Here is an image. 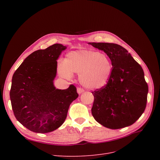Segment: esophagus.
<instances>
[{
    "mask_svg": "<svg viewBox=\"0 0 160 160\" xmlns=\"http://www.w3.org/2000/svg\"><path fill=\"white\" fill-rule=\"evenodd\" d=\"M84 91V90H83V89H82V88H77V93L80 95V94H81V93H82Z\"/></svg>",
    "mask_w": 160,
    "mask_h": 160,
    "instance_id": "obj_1",
    "label": "esophagus"
}]
</instances>
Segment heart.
I'll return each mask as SVG.
<instances>
[{"label": "heart", "instance_id": "obj_1", "mask_svg": "<svg viewBox=\"0 0 160 160\" xmlns=\"http://www.w3.org/2000/svg\"><path fill=\"white\" fill-rule=\"evenodd\" d=\"M112 69V63L108 56L93 50L69 52L64 63L58 65V72L62 77L69 79L73 77V73L79 74L81 84L90 89H101L106 86Z\"/></svg>", "mask_w": 160, "mask_h": 160}]
</instances>
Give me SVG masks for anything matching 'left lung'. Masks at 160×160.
<instances>
[{
	"mask_svg": "<svg viewBox=\"0 0 160 160\" xmlns=\"http://www.w3.org/2000/svg\"><path fill=\"white\" fill-rule=\"evenodd\" d=\"M110 58L111 78L104 88L92 92L91 113L103 127L119 129L135 122L144 112L148 88L141 65L122 46L109 43H88Z\"/></svg>",
	"mask_w": 160,
	"mask_h": 160,
	"instance_id": "obj_1",
	"label": "left lung"
}]
</instances>
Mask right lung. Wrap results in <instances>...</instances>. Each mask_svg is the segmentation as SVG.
<instances>
[{"mask_svg":"<svg viewBox=\"0 0 160 160\" xmlns=\"http://www.w3.org/2000/svg\"><path fill=\"white\" fill-rule=\"evenodd\" d=\"M67 48L54 44L32 52L14 72L10 93L14 115L32 132H52L64 122L70 104L78 95L73 85L56 89L57 60Z\"/></svg>","mask_w":160,"mask_h":160,"instance_id":"1","label":"right lung"}]
</instances>
